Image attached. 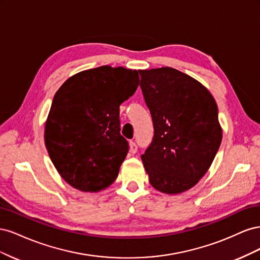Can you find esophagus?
Here are the masks:
<instances>
[{
	"label": "esophagus",
	"instance_id": "1",
	"mask_svg": "<svg viewBox=\"0 0 260 260\" xmlns=\"http://www.w3.org/2000/svg\"><path fill=\"white\" fill-rule=\"evenodd\" d=\"M130 153L131 154H136L138 152V144L135 142V141H130Z\"/></svg>",
	"mask_w": 260,
	"mask_h": 260
}]
</instances>
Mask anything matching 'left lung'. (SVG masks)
Segmentation results:
<instances>
[{"instance_id":"8db88e82","label":"left lung","mask_w":260,"mask_h":260,"mask_svg":"<svg viewBox=\"0 0 260 260\" xmlns=\"http://www.w3.org/2000/svg\"><path fill=\"white\" fill-rule=\"evenodd\" d=\"M139 73L154 127L141 156L149 183L162 193L184 192L206 174L221 143L217 104L205 86L177 69Z\"/></svg>"}]
</instances>
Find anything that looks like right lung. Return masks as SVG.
Wrapping results in <instances>:
<instances>
[{
    "instance_id": "obj_1",
    "label": "right lung",
    "mask_w": 260,
    "mask_h": 260,
    "mask_svg": "<svg viewBox=\"0 0 260 260\" xmlns=\"http://www.w3.org/2000/svg\"><path fill=\"white\" fill-rule=\"evenodd\" d=\"M139 86V73L101 66L70 77L54 95L44 140L61 178L83 192L116 180L129 152L120 135L119 106Z\"/></svg>"
}]
</instances>
